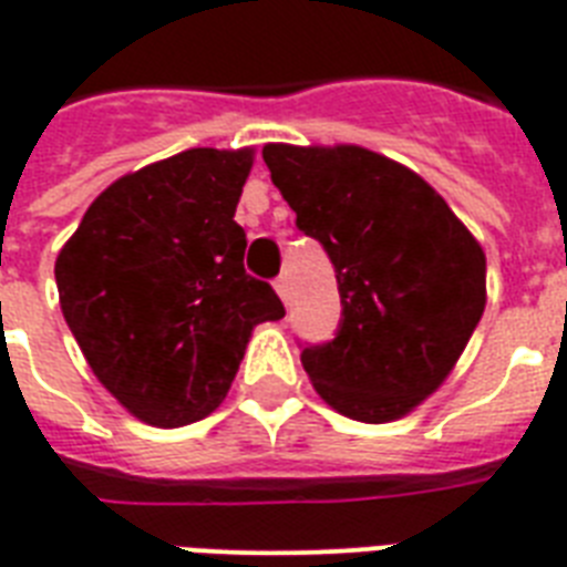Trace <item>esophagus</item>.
Returning <instances> with one entry per match:
<instances>
[{
    "instance_id": "34e87169",
    "label": "esophagus",
    "mask_w": 567,
    "mask_h": 567,
    "mask_svg": "<svg viewBox=\"0 0 567 567\" xmlns=\"http://www.w3.org/2000/svg\"><path fill=\"white\" fill-rule=\"evenodd\" d=\"M275 289H278V296L284 298V305H289V296H292V284H289V275H280L275 280Z\"/></svg>"
}]
</instances>
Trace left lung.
I'll list each match as a JSON object with an SVG mask.
<instances>
[{"label":"left lung","mask_w":567,"mask_h":567,"mask_svg":"<svg viewBox=\"0 0 567 567\" xmlns=\"http://www.w3.org/2000/svg\"><path fill=\"white\" fill-rule=\"evenodd\" d=\"M298 230L331 257L340 328L305 346L316 393L361 423L414 411L450 375L485 310V254L446 200L367 147L266 144Z\"/></svg>","instance_id":"obj_1"}]
</instances>
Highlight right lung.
Wrapping results in <instances>:
<instances>
[{"instance_id": "obj_1", "label": "right lung", "mask_w": 567, "mask_h": 567, "mask_svg": "<svg viewBox=\"0 0 567 567\" xmlns=\"http://www.w3.org/2000/svg\"><path fill=\"white\" fill-rule=\"evenodd\" d=\"M254 151L195 147L115 179L55 260L61 313L112 396L144 423L204 420L254 324L284 305L243 266L236 204Z\"/></svg>"}]
</instances>
